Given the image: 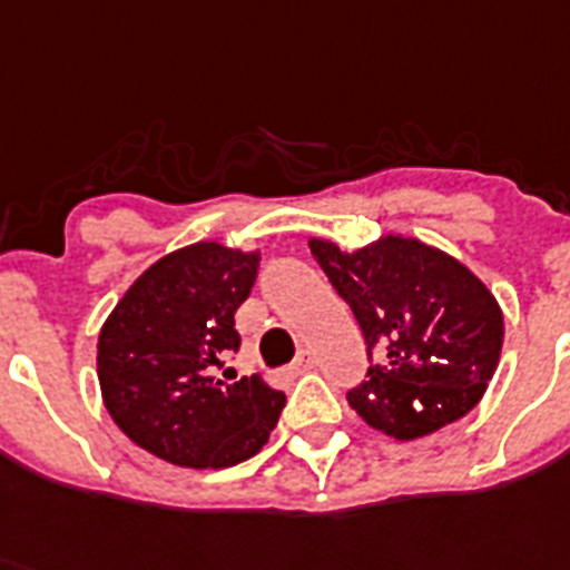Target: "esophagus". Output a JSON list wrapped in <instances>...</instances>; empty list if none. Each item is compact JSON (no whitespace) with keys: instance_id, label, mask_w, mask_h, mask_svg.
Instances as JSON below:
<instances>
[{"instance_id":"34e87169","label":"esophagus","mask_w":570,"mask_h":570,"mask_svg":"<svg viewBox=\"0 0 570 570\" xmlns=\"http://www.w3.org/2000/svg\"><path fill=\"white\" fill-rule=\"evenodd\" d=\"M313 365H315V358H313V353H301L298 358H295L293 365H289V374L293 376H301V374H307V371H313Z\"/></svg>"}]
</instances>
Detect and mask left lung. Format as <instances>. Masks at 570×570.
Listing matches in <instances>:
<instances>
[{
    "mask_svg": "<svg viewBox=\"0 0 570 570\" xmlns=\"http://www.w3.org/2000/svg\"><path fill=\"white\" fill-rule=\"evenodd\" d=\"M367 347L385 358L347 391V403L371 429L394 440H417L470 414L487 391L504 344V313L470 266L417 237L380 234L344 252L309 237Z\"/></svg>",
    "mask_w": 570,
    "mask_h": 570,
    "instance_id": "8db88e82",
    "label": "left lung"
}]
</instances>
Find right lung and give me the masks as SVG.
I'll return each mask as SVG.
<instances>
[{"label":"right lung","instance_id":"obj_1","mask_svg":"<svg viewBox=\"0 0 570 570\" xmlns=\"http://www.w3.org/2000/svg\"><path fill=\"white\" fill-rule=\"evenodd\" d=\"M261 252L217 240L147 266L98 333V382L109 417L136 446L174 466L226 470L257 455L284 409L261 374L217 376L240 347L234 313L252 293Z\"/></svg>","mask_w":570,"mask_h":570}]
</instances>
